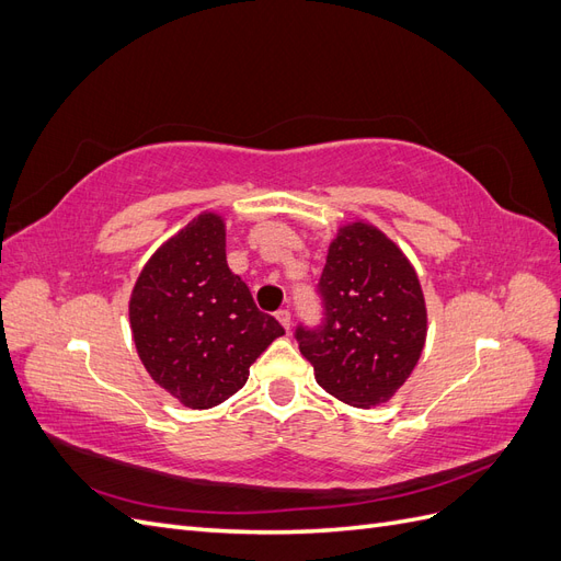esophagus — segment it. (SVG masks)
Wrapping results in <instances>:
<instances>
[{
  "instance_id": "34e87169",
  "label": "esophagus",
  "mask_w": 561,
  "mask_h": 561,
  "mask_svg": "<svg viewBox=\"0 0 561 561\" xmlns=\"http://www.w3.org/2000/svg\"><path fill=\"white\" fill-rule=\"evenodd\" d=\"M276 318H278V322H280V325H283L285 330H290V322H293L290 311H287V309H280V311H276Z\"/></svg>"
}]
</instances>
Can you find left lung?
Masks as SVG:
<instances>
[{"instance_id":"8db88e82","label":"left lung","mask_w":561,"mask_h":561,"mask_svg":"<svg viewBox=\"0 0 561 561\" xmlns=\"http://www.w3.org/2000/svg\"><path fill=\"white\" fill-rule=\"evenodd\" d=\"M318 295L322 325L295 334L318 386L360 410L393 398L428 332L426 299L404 252L363 219L339 227Z\"/></svg>"}]
</instances>
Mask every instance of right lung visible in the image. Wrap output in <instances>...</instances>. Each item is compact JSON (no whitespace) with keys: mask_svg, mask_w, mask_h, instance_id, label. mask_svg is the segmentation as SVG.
<instances>
[{"mask_svg":"<svg viewBox=\"0 0 561 561\" xmlns=\"http://www.w3.org/2000/svg\"><path fill=\"white\" fill-rule=\"evenodd\" d=\"M130 332L149 377L192 410L243 388L280 322L254 307L227 264V229L201 213L151 254L130 293Z\"/></svg>","mask_w":561,"mask_h":561,"instance_id":"add662e5","label":"right lung"}]
</instances>
